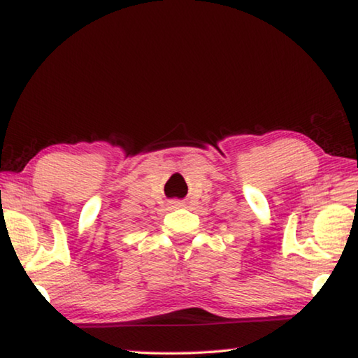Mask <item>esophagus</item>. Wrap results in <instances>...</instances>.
<instances>
[{
    "mask_svg": "<svg viewBox=\"0 0 358 358\" xmlns=\"http://www.w3.org/2000/svg\"><path fill=\"white\" fill-rule=\"evenodd\" d=\"M172 207H175V208H180V207H185V203H183V202L175 201V202H172Z\"/></svg>",
    "mask_w": 358,
    "mask_h": 358,
    "instance_id": "1",
    "label": "esophagus"
}]
</instances>
